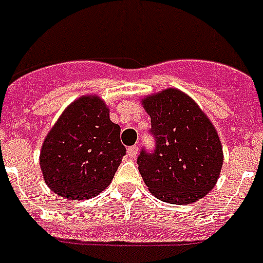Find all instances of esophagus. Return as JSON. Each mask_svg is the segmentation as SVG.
I'll list each match as a JSON object with an SVG mask.
<instances>
[{
  "mask_svg": "<svg viewBox=\"0 0 263 263\" xmlns=\"http://www.w3.org/2000/svg\"><path fill=\"white\" fill-rule=\"evenodd\" d=\"M138 149H139L138 146L132 145V146H129L128 149H126V154H128V157H129V158H135V157L138 155Z\"/></svg>",
  "mask_w": 263,
  "mask_h": 263,
  "instance_id": "1",
  "label": "esophagus"
}]
</instances>
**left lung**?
<instances>
[{"mask_svg":"<svg viewBox=\"0 0 263 263\" xmlns=\"http://www.w3.org/2000/svg\"><path fill=\"white\" fill-rule=\"evenodd\" d=\"M142 105L151 118L155 148L142 149L137 162L149 192L171 204L204 197L223 165L220 139L210 119L178 89L146 96Z\"/></svg>","mask_w":263,"mask_h":263,"instance_id":"obj_1","label":"left lung"}]
</instances>
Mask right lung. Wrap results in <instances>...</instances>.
<instances>
[{
  "label": "right lung",
  "mask_w": 263,
  "mask_h": 263,
  "mask_svg": "<svg viewBox=\"0 0 263 263\" xmlns=\"http://www.w3.org/2000/svg\"><path fill=\"white\" fill-rule=\"evenodd\" d=\"M126 148L121 126L99 96H82L64 109L44 139L40 167L50 190L69 200L95 197L108 187Z\"/></svg>",
  "instance_id": "1"
}]
</instances>
